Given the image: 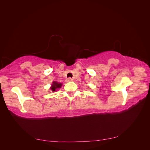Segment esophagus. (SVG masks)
Wrapping results in <instances>:
<instances>
[{"label":"esophagus","instance_id":"esophagus-1","mask_svg":"<svg viewBox=\"0 0 150 150\" xmlns=\"http://www.w3.org/2000/svg\"><path fill=\"white\" fill-rule=\"evenodd\" d=\"M66 81L67 82H72V81H73V79H71V78H69L66 79Z\"/></svg>","mask_w":150,"mask_h":150}]
</instances>
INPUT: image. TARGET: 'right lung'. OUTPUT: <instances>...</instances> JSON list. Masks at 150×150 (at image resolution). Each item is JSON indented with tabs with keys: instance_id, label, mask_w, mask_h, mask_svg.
I'll return each instance as SVG.
<instances>
[{
	"instance_id": "obj_1",
	"label": "right lung",
	"mask_w": 150,
	"mask_h": 150,
	"mask_svg": "<svg viewBox=\"0 0 150 150\" xmlns=\"http://www.w3.org/2000/svg\"><path fill=\"white\" fill-rule=\"evenodd\" d=\"M61 86H62L61 83H58L57 82H56V81H54L51 88V89L52 91H55L56 89L61 88Z\"/></svg>"
}]
</instances>
